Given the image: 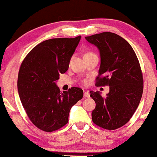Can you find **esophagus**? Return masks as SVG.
I'll use <instances>...</instances> for the list:
<instances>
[{"mask_svg": "<svg viewBox=\"0 0 157 157\" xmlns=\"http://www.w3.org/2000/svg\"><path fill=\"white\" fill-rule=\"evenodd\" d=\"M84 96H85V98H89L90 97L89 91H85V92H84Z\"/></svg>", "mask_w": 157, "mask_h": 157, "instance_id": "1", "label": "esophagus"}]
</instances>
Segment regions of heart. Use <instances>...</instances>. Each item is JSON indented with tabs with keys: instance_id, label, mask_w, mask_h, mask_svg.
I'll return each mask as SVG.
<instances>
[{
	"instance_id": "obj_1",
	"label": "heart",
	"mask_w": 157,
	"mask_h": 157,
	"mask_svg": "<svg viewBox=\"0 0 157 157\" xmlns=\"http://www.w3.org/2000/svg\"><path fill=\"white\" fill-rule=\"evenodd\" d=\"M88 53H91V52H88ZM88 54V53H87ZM88 83V80H84L83 81V84L84 85H87V84Z\"/></svg>"
}]
</instances>
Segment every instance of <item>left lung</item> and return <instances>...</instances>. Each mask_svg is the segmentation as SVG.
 <instances>
[{"mask_svg":"<svg viewBox=\"0 0 157 157\" xmlns=\"http://www.w3.org/2000/svg\"><path fill=\"white\" fill-rule=\"evenodd\" d=\"M85 39L100 52L95 85L110 88L105 98L99 91H90L96 103L92 121L104 129H117L129 121L142 97L144 78L140 63L129 43L117 34L104 32Z\"/></svg>","mask_w":157,"mask_h":157,"instance_id":"left-lung-1","label":"left lung"}]
</instances>
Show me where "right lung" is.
I'll use <instances>...</instances> for the list:
<instances>
[{"label":"right lung","instance_id":"obj_1","mask_svg":"<svg viewBox=\"0 0 157 157\" xmlns=\"http://www.w3.org/2000/svg\"><path fill=\"white\" fill-rule=\"evenodd\" d=\"M80 40L81 36L45 40L22 62L17 78L20 99L29 120L42 131L52 132L65 126L71 108L83 97L82 88L72 87L62 93L56 83L69 69Z\"/></svg>","mask_w":157,"mask_h":157}]
</instances>
